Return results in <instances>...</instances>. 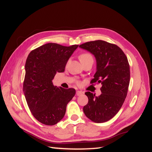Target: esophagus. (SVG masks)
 I'll use <instances>...</instances> for the list:
<instances>
[{"label":"esophagus","mask_w":152,"mask_h":152,"mask_svg":"<svg viewBox=\"0 0 152 152\" xmlns=\"http://www.w3.org/2000/svg\"><path fill=\"white\" fill-rule=\"evenodd\" d=\"M83 93V92L82 91H76V95H78V96H80V95H82Z\"/></svg>","instance_id":"esophagus-1"}]
</instances>
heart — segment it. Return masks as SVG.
I'll list each match as a JSON object with an SVG mask.
<instances>
[{
	"label": "heart",
	"instance_id": "heart-1",
	"mask_svg": "<svg viewBox=\"0 0 152 152\" xmlns=\"http://www.w3.org/2000/svg\"><path fill=\"white\" fill-rule=\"evenodd\" d=\"M79 59L80 61H81V63H83L89 59H93V56L89 53H83L82 54H80L79 56Z\"/></svg>",
	"mask_w": 152,
	"mask_h": 152
}]
</instances>
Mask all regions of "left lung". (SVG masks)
Instances as JSON below:
<instances>
[{
	"label": "left lung",
	"mask_w": 152,
	"mask_h": 152,
	"mask_svg": "<svg viewBox=\"0 0 152 152\" xmlns=\"http://www.w3.org/2000/svg\"><path fill=\"white\" fill-rule=\"evenodd\" d=\"M80 47L96 58V72L91 83L102 84L99 96L85 93L88 103L83 106V112L93 122H106L119 112L127 96L130 82L127 57L117 45L101 40L88 42Z\"/></svg>",
	"instance_id": "8db88e82"
}]
</instances>
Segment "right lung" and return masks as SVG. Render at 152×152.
<instances>
[{"mask_svg":"<svg viewBox=\"0 0 152 152\" xmlns=\"http://www.w3.org/2000/svg\"><path fill=\"white\" fill-rule=\"evenodd\" d=\"M78 47L48 43L28 54L23 91L32 114L42 124L53 125L60 121L67 104L75 95V89L54 86L52 80L57 72H64L68 60Z\"/></svg>","mask_w":152,"mask_h":152,"instance_id":"1","label":"right lung"}]
</instances>
